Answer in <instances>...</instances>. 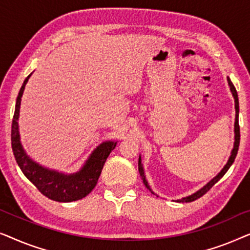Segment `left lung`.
<instances>
[{"label": "left lung", "instance_id": "obj_1", "mask_svg": "<svg viewBox=\"0 0 250 250\" xmlns=\"http://www.w3.org/2000/svg\"><path fill=\"white\" fill-rule=\"evenodd\" d=\"M228 82H229V86H230V90L232 92V95H233L234 98V107H235V122H234V146H233V149H232L231 151V156L230 158H229L227 165H225L223 167V169L221 170L220 173L217 174L216 176L214 177L213 180H210L209 182H208L206 186H205L204 188H201L200 190H198L197 192H194L193 194H191V196H188V197H184L182 198V199H179L176 200L177 203H191V201H194L196 199H198V198L203 197L205 193L207 192V191H209L211 189V187L214 186L215 183H217L218 181H220L222 177H223V175L225 173L228 172V169L230 168V166L233 164L235 157H237V153H238V149H239V143H240V127H239V100H238V93H237V90H235L234 85L232 84V82L230 78L228 77ZM139 173H140V176H141V179L143 180V183H145V186L148 188V189L151 191L152 190L150 189L149 184L148 182H146V176H145V170H143V167H142V164H141V157H139Z\"/></svg>", "mask_w": 250, "mask_h": 250}]
</instances>
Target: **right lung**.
<instances>
[{
  "instance_id": "obj_1",
  "label": "right lung",
  "mask_w": 250,
  "mask_h": 250,
  "mask_svg": "<svg viewBox=\"0 0 250 250\" xmlns=\"http://www.w3.org/2000/svg\"><path fill=\"white\" fill-rule=\"evenodd\" d=\"M30 76H32V74L27 76L21 88H20L16 102L15 115H13L12 119L11 145L17 164L27 179L39 189L41 193L49 199L59 201V203H70V201L80 200L82 198L86 197L97 186L105 160L112 150L115 149L117 142L107 141L101 143L91 153V156L88 157L86 163L82 167L80 172L69 174V175L47 169L30 159L23 150L21 142H20L18 128L20 102H21L23 90H25V86Z\"/></svg>"
}]
</instances>
